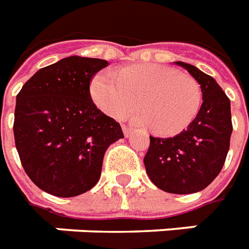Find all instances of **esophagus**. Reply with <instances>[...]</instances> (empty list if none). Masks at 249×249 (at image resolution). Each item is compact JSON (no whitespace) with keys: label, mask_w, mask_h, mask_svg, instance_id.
I'll use <instances>...</instances> for the list:
<instances>
[{"label":"esophagus","mask_w":249,"mask_h":249,"mask_svg":"<svg viewBox=\"0 0 249 249\" xmlns=\"http://www.w3.org/2000/svg\"><path fill=\"white\" fill-rule=\"evenodd\" d=\"M123 132H124L125 137H129L133 132L132 126H128V125H123Z\"/></svg>","instance_id":"1"}]
</instances>
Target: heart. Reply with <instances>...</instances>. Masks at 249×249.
I'll use <instances>...</instances> for the list:
<instances>
[{
    "label": "heart",
    "mask_w": 249,
    "mask_h": 249,
    "mask_svg": "<svg viewBox=\"0 0 249 249\" xmlns=\"http://www.w3.org/2000/svg\"><path fill=\"white\" fill-rule=\"evenodd\" d=\"M91 98L108 116L123 120L136 111L140 102V125L162 136H175L192 124L202 103V92L189 74L170 66L138 64L96 74L91 82Z\"/></svg>",
    "instance_id": "obj_1"
}]
</instances>
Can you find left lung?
<instances>
[{"label":"left lung","instance_id":"1","mask_svg":"<svg viewBox=\"0 0 249 249\" xmlns=\"http://www.w3.org/2000/svg\"><path fill=\"white\" fill-rule=\"evenodd\" d=\"M200 83L202 104L193 123L172 138L150 136L143 163L150 180L164 192L188 195L212 183L225 164L232 132L230 99L196 66L178 61Z\"/></svg>","mask_w":249,"mask_h":249}]
</instances>
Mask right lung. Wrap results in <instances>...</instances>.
<instances>
[{
    "label": "right lung",
    "mask_w": 249,
    "mask_h": 249,
    "mask_svg": "<svg viewBox=\"0 0 249 249\" xmlns=\"http://www.w3.org/2000/svg\"><path fill=\"white\" fill-rule=\"evenodd\" d=\"M106 60L70 56L37 70L17 95L14 140L32 183L74 197L98 183L108 146L124 137L120 124L91 99L90 82Z\"/></svg>",
    "instance_id": "add662e5"
}]
</instances>
